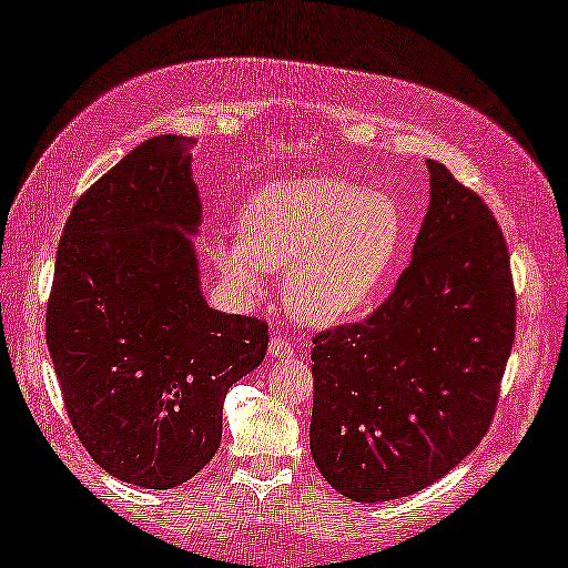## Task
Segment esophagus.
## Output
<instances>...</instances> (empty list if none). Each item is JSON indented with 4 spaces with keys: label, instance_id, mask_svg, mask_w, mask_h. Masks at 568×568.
Instances as JSON below:
<instances>
[{
    "label": "esophagus",
    "instance_id": "obj_1",
    "mask_svg": "<svg viewBox=\"0 0 568 568\" xmlns=\"http://www.w3.org/2000/svg\"><path fill=\"white\" fill-rule=\"evenodd\" d=\"M292 354H294L292 341L282 336V333H274V336H271V341H268V356H271V359H286V356H292Z\"/></svg>",
    "mask_w": 568,
    "mask_h": 568
}]
</instances>
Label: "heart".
<instances>
[{
	"instance_id": "obj_1",
	"label": "heart",
	"mask_w": 568,
	"mask_h": 568,
	"mask_svg": "<svg viewBox=\"0 0 568 568\" xmlns=\"http://www.w3.org/2000/svg\"><path fill=\"white\" fill-rule=\"evenodd\" d=\"M406 243L398 201L338 178L261 189L240 214V237L214 240V268L230 290L261 292L286 271V305L310 325H341L379 300Z\"/></svg>"
}]
</instances>
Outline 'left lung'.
Returning <instances> with one entry per match:
<instances>
[{
	"instance_id": "1",
	"label": "left lung",
	"mask_w": 568,
	"mask_h": 568,
	"mask_svg": "<svg viewBox=\"0 0 568 568\" xmlns=\"http://www.w3.org/2000/svg\"><path fill=\"white\" fill-rule=\"evenodd\" d=\"M414 258L362 323L313 338L310 453L338 494L387 501L447 476L491 426L515 282L491 209L429 160Z\"/></svg>"
}]
</instances>
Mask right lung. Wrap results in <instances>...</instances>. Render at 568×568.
<instances>
[{
  "mask_svg": "<svg viewBox=\"0 0 568 568\" xmlns=\"http://www.w3.org/2000/svg\"><path fill=\"white\" fill-rule=\"evenodd\" d=\"M191 136H152L90 185L64 224L45 344L69 422L100 468L173 488L212 460L224 395L263 362L268 323L201 294Z\"/></svg>",
  "mask_w": 568,
  "mask_h": 568,
  "instance_id": "obj_1",
  "label": "right lung"
}]
</instances>
